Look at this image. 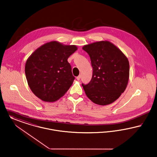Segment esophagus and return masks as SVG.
<instances>
[{
    "mask_svg": "<svg viewBox=\"0 0 157 157\" xmlns=\"http://www.w3.org/2000/svg\"><path fill=\"white\" fill-rule=\"evenodd\" d=\"M76 78H77V80H80V78H81V75H79L78 76H77V77H76Z\"/></svg>",
    "mask_w": 157,
    "mask_h": 157,
    "instance_id": "esophagus-1",
    "label": "esophagus"
}]
</instances>
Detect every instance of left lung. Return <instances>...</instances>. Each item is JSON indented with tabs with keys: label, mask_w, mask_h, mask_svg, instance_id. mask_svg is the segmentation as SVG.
Returning <instances> with one entry per match:
<instances>
[{
	"label": "left lung",
	"mask_w": 157,
	"mask_h": 157,
	"mask_svg": "<svg viewBox=\"0 0 157 157\" xmlns=\"http://www.w3.org/2000/svg\"><path fill=\"white\" fill-rule=\"evenodd\" d=\"M90 58L93 75L87 84L82 83L87 96L99 105H107L125 90L129 64L124 53L110 42H94L82 47Z\"/></svg>",
	"instance_id": "left-lung-1"
}]
</instances>
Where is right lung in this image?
<instances>
[{"label":"right lung","mask_w":157,"mask_h":157,"mask_svg":"<svg viewBox=\"0 0 157 157\" xmlns=\"http://www.w3.org/2000/svg\"><path fill=\"white\" fill-rule=\"evenodd\" d=\"M75 45H64L57 41L45 44L28 58L25 71L33 94L45 101H54L64 95L75 77L67 59Z\"/></svg>","instance_id":"obj_1"}]
</instances>
